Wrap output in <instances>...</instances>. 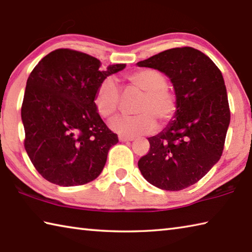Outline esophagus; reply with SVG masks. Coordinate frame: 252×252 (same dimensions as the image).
Segmentation results:
<instances>
[{"mask_svg": "<svg viewBox=\"0 0 252 252\" xmlns=\"http://www.w3.org/2000/svg\"><path fill=\"white\" fill-rule=\"evenodd\" d=\"M134 138L131 136H125V135H119V141L120 142H127V141H133Z\"/></svg>", "mask_w": 252, "mask_h": 252, "instance_id": "1", "label": "esophagus"}]
</instances>
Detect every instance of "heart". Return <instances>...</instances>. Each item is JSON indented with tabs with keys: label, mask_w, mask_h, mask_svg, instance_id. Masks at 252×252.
<instances>
[{
	"label": "heart",
	"mask_w": 252,
	"mask_h": 252,
	"mask_svg": "<svg viewBox=\"0 0 252 252\" xmlns=\"http://www.w3.org/2000/svg\"><path fill=\"white\" fill-rule=\"evenodd\" d=\"M127 81L144 93L135 111L139 114L117 117L109 123L117 133L131 136L148 134L158 127V121L166 125L174 118L177 110L176 97L167 89V78L155 69H140L131 72ZM121 102V90L112 77L103 79L94 94V106L103 118H110L118 111Z\"/></svg>",
	"instance_id": "1"
}]
</instances>
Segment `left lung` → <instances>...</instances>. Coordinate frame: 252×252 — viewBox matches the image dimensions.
<instances>
[{
	"instance_id": "obj_1",
	"label": "left lung",
	"mask_w": 252,
	"mask_h": 252,
	"mask_svg": "<svg viewBox=\"0 0 252 252\" xmlns=\"http://www.w3.org/2000/svg\"><path fill=\"white\" fill-rule=\"evenodd\" d=\"M136 65L165 74L177 100L174 119L158 134L148 138L150 151L140 158L139 170L161 189H187L222 154L230 110L221 72L193 47L164 50Z\"/></svg>"
}]
</instances>
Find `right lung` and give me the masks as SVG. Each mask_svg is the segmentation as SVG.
<instances>
[{
    "label": "right lung",
    "mask_w": 252,
    "mask_h": 252,
    "mask_svg": "<svg viewBox=\"0 0 252 252\" xmlns=\"http://www.w3.org/2000/svg\"><path fill=\"white\" fill-rule=\"evenodd\" d=\"M67 48L46 55L26 82L22 104L24 146L45 180L59 186L84 185L97 178L108 152L118 143L94 106L98 86L126 68Z\"/></svg>",
    "instance_id": "right-lung-1"
}]
</instances>
